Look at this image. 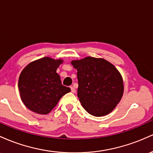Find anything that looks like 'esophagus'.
Segmentation results:
<instances>
[{"mask_svg": "<svg viewBox=\"0 0 153 153\" xmlns=\"http://www.w3.org/2000/svg\"><path fill=\"white\" fill-rule=\"evenodd\" d=\"M70 88H71V92H73V93H75V92H76V90H75V88H74V87H70Z\"/></svg>", "mask_w": 153, "mask_h": 153, "instance_id": "34e87169", "label": "esophagus"}]
</instances>
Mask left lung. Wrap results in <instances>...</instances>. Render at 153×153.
I'll use <instances>...</instances> for the list:
<instances>
[{"label": "left lung", "mask_w": 153, "mask_h": 153, "mask_svg": "<svg viewBox=\"0 0 153 153\" xmlns=\"http://www.w3.org/2000/svg\"><path fill=\"white\" fill-rule=\"evenodd\" d=\"M71 64L77 70V95L84 108L95 116L111 113L123 93L122 77L116 67L106 60L90 56Z\"/></svg>", "instance_id": "obj_1"}]
</instances>
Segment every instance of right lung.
I'll list each match as a JSON object with an SVG mask.
<instances>
[{
	"label": "right lung",
	"mask_w": 153,
	"mask_h": 153,
	"mask_svg": "<svg viewBox=\"0 0 153 153\" xmlns=\"http://www.w3.org/2000/svg\"><path fill=\"white\" fill-rule=\"evenodd\" d=\"M62 61L45 57L30 63L22 71L18 85L22 100L33 112L48 114L63 95L71 92L56 73Z\"/></svg>",
	"instance_id": "add662e5"
}]
</instances>
